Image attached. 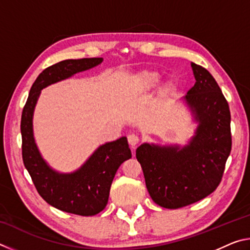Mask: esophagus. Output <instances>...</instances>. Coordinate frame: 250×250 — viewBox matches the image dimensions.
<instances>
[{"label": "esophagus", "mask_w": 250, "mask_h": 250, "mask_svg": "<svg viewBox=\"0 0 250 250\" xmlns=\"http://www.w3.org/2000/svg\"><path fill=\"white\" fill-rule=\"evenodd\" d=\"M128 142H129V145L131 146V149H132V151H134L135 146H137L138 143L140 142V138H139L137 134H133V133L129 134L128 135Z\"/></svg>", "instance_id": "34e87169"}]
</instances>
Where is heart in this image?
<instances>
[{
    "instance_id": "b5f03b06",
    "label": "heart",
    "mask_w": 250,
    "mask_h": 250,
    "mask_svg": "<svg viewBox=\"0 0 250 250\" xmlns=\"http://www.w3.org/2000/svg\"><path fill=\"white\" fill-rule=\"evenodd\" d=\"M160 80V76L153 73V71H143V73L139 76L138 82L143 89H151V88L155 87Z\"/></svg>"
}]
</instances>
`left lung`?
Returning a JSON list of instances; mask_svg holds the SVG:
<instances>
[{"label":"left lung","mask_w":250,"mask_h":250,"mask_svg":"<svg viewBox=\"0 0 250 250\" xmlns=\"http://www.w3.org/2000/svg\"><path fill=\"white\" fill-rule=\"evenodd\" d=\"M196 83L185 99L200 121L188 146L137 149L146 185L155 204L181 208L213 193L223 179L231 150L230 111L216 80L204 67L191 64Z\"/></svg>","instance_id":"left-lung-1"}]
</instances>
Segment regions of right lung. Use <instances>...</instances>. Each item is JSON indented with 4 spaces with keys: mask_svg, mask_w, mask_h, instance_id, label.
<instances>
[{
    "mask_svg": "<svg viewBox=\"0 0 250 250\" xmlns=\"http://www.w3.org/2000/svg\"><path fill=\"white\" fill-rule=\"evenodd\" d=\"M103 58L66 59L44 69L34 82L22 112V158L40 195L56 208L80 216L100 213L108 204L110 188L116 172L131 158L126 138L105 143L83 167L73 174H58L41 158L33 138V110L41 90L79 71L89 69Z\"/></svg>",
    "mask_w": 250,
    "mask_h": 250,
    "instance_id": "right-lung-1",
    "label": "right lung"
}]
</instances>
